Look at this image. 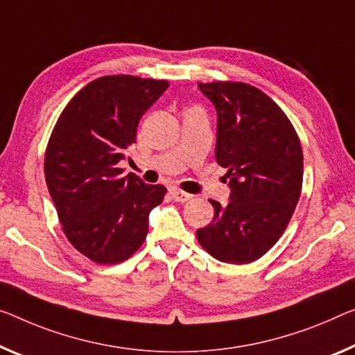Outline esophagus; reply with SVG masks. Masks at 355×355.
Returning a JSON list of instances; mask_svg holds the SVG:
<instances>
[{"instance_id": "34e87169", "label": "esophagus", "mask_w": 355, "mask_h": 355, "mask_svg": "<svg viewBox=\"0 0 355 355\" xmlns=\"http://www.w3.org/2000/svg\"><path fill=\"white\" fill-rule=\"evenodd\" d=\"M171 196L174 201H179V203H185V201H189L190 198H192V195L187 192H182L181 189H171Z\"/></svg>"}]
</instances>
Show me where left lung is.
Listing matches in <instances>:
<instances>
[{
  "label": "left lung",
  "mask_w": 355,
  "mask_h": 355,
  "mask_svg": "<svg viewBox=\"0 0 355 355\" xmlns=\"http://www.w3.org/2000/svg\"><path fill=\"white\" fill-rule=\"evenodd\" d=\"M217 112L216 160L227 168L230 201L211 200L214 217L196 230L212 257L243 265L275 246L303 182L302 144L282 109L243 83L198 84Z\"/></svg>",
  "instance_id": "left-lung-1"
}]
</instances>
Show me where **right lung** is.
<instances>
[{
    "label": "right lung",
    "mask_w": 355,
    "mask_h": 355,
    "mask_svg": "<svg viewBox=\"0 0 355 355\" xmlns=\"http://www.w3.org/2000/svg\"><path fill=\"white\" fill-rule=\"evenodd\" d=\"M166 89V80L135 76L92 80L63 109L49 139L44 173L60 223L68 241L96 263L132 257L166 193L117 168L143 114Z\"/></svg>",
    "instance_id": "1"
}]
</instances>
